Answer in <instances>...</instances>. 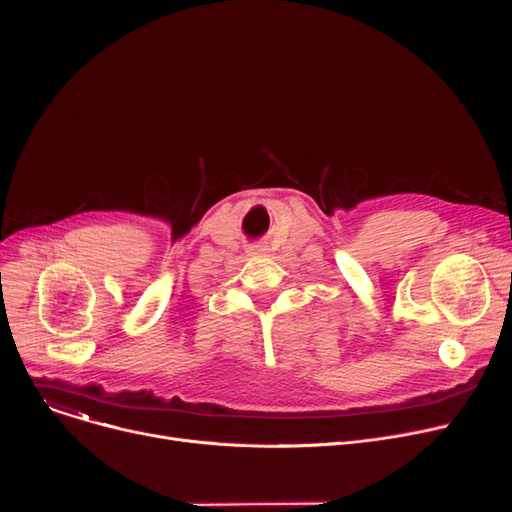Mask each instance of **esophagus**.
I'll return each mask as SVG.
<instances>
[{
  "instance_id": "1",
  "label": "esophagus",
  "mask_w": 512,
  "mask_h": 512,
  "mask_svg": "<svg viewBox=\"0 0 512 512\" xmlns=\"http://www.w3.org/2000/svg\"><path fill=\"white\" fill-rule=\"evenodd\" d=\"M249 253H251L253 257H263V255H266V249H263V246H251Z\"/></svg>"
}]
</instances>
